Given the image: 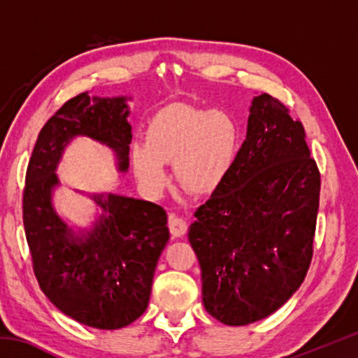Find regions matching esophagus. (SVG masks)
Returning a JSON list of instances; mask_svg holds the SVG:
<instances>
[{
  "label": "esophagus",
  "instance_id": "34e87169",
  "mask_svg": "<svg viewBox=\"0 0 358 358\" xmlns=\"http://www.w3.org/2000/svg\"><path fill=\"white\" fill-rule=\"evenodd\" d=\"M169 229H171V234L172 237H181V235H185L186 232V221L183 220V217L180 216H175V215H171L169 216Z\"/></svg>",
  "mask_w": 358,
  "mask_h": 358
}]
</instances>
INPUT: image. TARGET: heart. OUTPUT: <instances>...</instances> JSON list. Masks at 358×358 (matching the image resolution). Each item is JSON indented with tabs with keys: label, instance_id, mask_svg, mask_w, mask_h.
Masks as SVG:
<instances>
[{
	"label": "heart",
	"instance_id": "b5f03b06",
	"mask_svg": "<svg viewBox=\"0 0 358 358\" xmlns=\"http://www.w3.org/2000/svg\"><path fill=\"white\" fill-rule=\"evenodd\" d=\"M237 141V126L226 112L169 107L150 121L145 143L132 145V169L150 194L166 187V162H172L175 178L187 189L207 192L232 169Z\"/></svg>",
	"mask_w": 358,
	"mask_h": 358
}]
</instances>
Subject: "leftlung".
Returning <instances> with one entry per match:
<instances>
[{
	"label": "left lung",
	"mask_w": 358,
	"mask_h": 358,
	"mask_svg": "<svg viewBox=\"0 0 358 358\" xmlns=\"http://www.w3.org/2000/svg\"><path fill=\"white\" fill-rule=\"evenodd\" d=\"M305 137L282 102L256 96L232 169L194 213L187 237L201 265L202 301L222 324L270 316L308 273L320 173Z\"/></svg>",
	"instance_id": "8db88e82"
}]
</instances>
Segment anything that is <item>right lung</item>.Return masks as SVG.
<instances>
[{
    "instance_id": "1",
    "label": "right lung",
    "mask_w": 358,
    "mask_h": 358,
    "mask_svg": "<svg viewBox=\"0 0 358 358\" xmlns=\"http://www.w3.org/2000/svg\"><path fill=\"white\" fill-rule=\"evenodd\" d=\"M128 98L69 99L41 129L28 162L23 226L33 270L45 296L66 316L101 330L134 322L148 306L155 270L169 237L166 210L117 194H93L102 215L74 232L53 208L57 167L77 136L115 151L120 172L129 167Z\"/></svg>"
}]
</instances>
